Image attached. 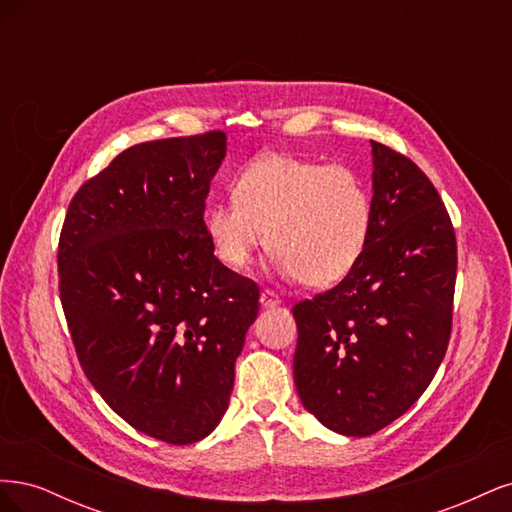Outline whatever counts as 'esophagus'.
I'll use <instances>...</instances> for the list:
<instances>
[{"instance_id": "1", "label": "esophagus", "mask_w": 512, "mask_h": 512, "mask_svg": "<svg viewBox=\"0 0 512 512\" xmlns=\"http://www.w3.org/2000/svg\"><path fill=\"white\" fill-rule=\"evenodd\" d=\"M282 303V299H280V294H277L275 290H271V288H265L260 292V305L262 307H275V305H280Z\"/></svg>"}]
</instances>
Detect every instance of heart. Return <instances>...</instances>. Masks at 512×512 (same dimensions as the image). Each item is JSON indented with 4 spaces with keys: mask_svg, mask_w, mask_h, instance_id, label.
Listing matches in <instances>:
<instances>
[{
    "mask_svg": "<svg viewBox=\"0 0 512 512\" xmlns=\"http://www.w3.org/2000/svg\"><path fill=\"white\" fill-rule=\"evenodd\" d=\"M235 200L205 213L211 250L243 271L267 245L290 280L327 288L356 269L374 230V203L361 177L342 164L269 153L235 181Z\"/></svg>",
    "mask_w": 512,
    "mask_h": 512,
    "instance_id": "heart-1",
    "label": "heart"
}]
</instances>
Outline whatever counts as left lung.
Listing matches in <instances>:
<instances>
[{
  "label": "left lung",
  "mask_w": 512,
  "mask_h": 512,
  "mask_svg": "<svg viewBox=\"0 0 512 512\" xmlns=\"http://www.w3.org/2000/svg\"><path fill=\"white\" fill-rule=\"evenodd\" d=\"M374 230L356 269L292 307L301 404L331 431L371 436L423 395L453 324L457 241L438 190L371 141Z\"/></svg>",
  "instance_id": "1"
}]
</instances>
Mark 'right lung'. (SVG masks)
I'll return each mask as SVG.
<instances>
[{
	"label": "right lung",
	"instance_id": "1",
	"mask_svg": "<svg viewBox=\"0 0 512 512\" xmlns=\"http://www.w3.org/2000/svg\"><path fill=\"white\" fill-rule=\"evenodd\" d=\"M220 130L134 145L74 194L59 297L87 380L123 421L192 444L228 408L258 284L213 256L205 200Z\"/></svg>",
	"mask_w": 512,
	"mask_h": 512
}]
</instances>
